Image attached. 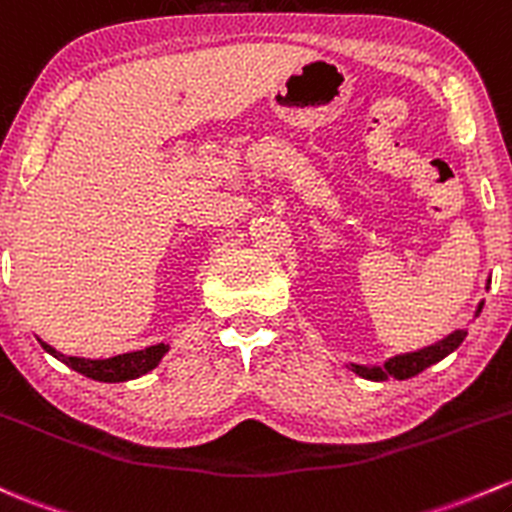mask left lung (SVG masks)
<instances>
[{
	"mask_svg": "<svg viewBox=\"0 0 512 512\" xmlns=\"http://www.w3.org/2000/svg\"><path fill=\"white\" fill-rule=\"evenodd\" d=\"M488 284H491V279H488ZM486 284V289H488ZM483 309V301L478 304L476 309V316L481 314ZM466 338V331L464 328H459V331L449 333L446 338H441V341L432 343V346L427 348H419V351H412V353H400L395 355V358L385 360L383 365H358V363H351V370L353 373H358L360 378L365 380H387V378H395V380H407V378H414L417 373H422V370H427L429 365L439 363L441 358H446L449 353H454L456 348L464 343Z\"/></svg>",
	"mask_w": 512,
	"mask_h": 512,
	"instance_id": "left-lung-1",
	"label": "left lung"
}]
</instances>
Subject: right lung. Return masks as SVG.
<instances>
[{
  "instance_id": "right-lung-1",
  "label": "right lung",
  "mask_w": 512,
  "mask_h": 512,
  "mask_svg": "<svg viewBox=\"0 0 512 512\" xmlns=\"http://www.w3.org/2000/svg\"><path fill=\"white\" fill-rule=\"evenodd\" d=\"M43 351L51 353L53 358H58L61 363H66L68 368H73L75 373L85 375V378L100 380V383H127V380L142 378L149 370H154L159 365V360L164 358V353L169 351L166 343H157V346H149L144 351H132L115 355V358L105 360H90V358H75V355H63L56 348L48 346L39 338Z\"/></svg>"
}]
</instances>
